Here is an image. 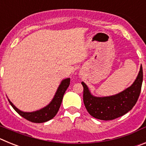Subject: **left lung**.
Returning <instances> with one entry per match:
<instances>
[{
  "label": "left lung",
  "instance_id": "left-lung-1",
  "mask_svg": "<svg viewBox=\"0 0 146 146\" xmlns=\"http://www.w3.org/2000/svg\"><path fill=\"white\" fill-rule=\"evenodd\" d=\"M143 77L141 66L138 75L130 87L119 94L104 97L94 96L85 82H81L83 86V102L89 114L97 119L110 121L128 113L135 106L140 96Z\"/></svg>",
  "mask_w": 146,
  "mask_h": 146
}]
</instances>
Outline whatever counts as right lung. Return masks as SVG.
<instances>
[{
  "instance_id": "add662e5",
  "label": "right lung",
  "mask_w": 146,
  "mask_h": 146,
  "mask_svg": "<svg viewBox=\"0 0 146 146\" xmlns=\"http://www.w3.org/2000/svg\"><path fill=\"white\" fill-rule=\"evenodd\" d=\"M69 84H70V78L63 80L62 82H60L57 91L55 93L53 99L50 102V104L42 109L36 110V111L31 112V113L23 112L17 109L12 104V102L9 101V99H8V100L9 102L11 107L15 109V111L18 114L20 115L22 117H23L28 121L33 122V123H43V122H46V121H50V119L53 118L55 116V115L57 114L60 104H61L62 99L64 97V94L69 86Z\"/></svg>"
}]
</instances>
